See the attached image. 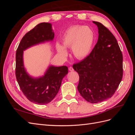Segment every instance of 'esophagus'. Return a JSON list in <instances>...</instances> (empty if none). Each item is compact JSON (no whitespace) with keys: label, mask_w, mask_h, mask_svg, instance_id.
I'll return each instance as SVG.
<instances>
[{"label":"esophagus","mask_w":135,"mask_h":135,"mask_svg":"<svg viewBox=\"0 0 135 135\" xmlns=\"http://www.w3.org/2000/svg\"><path fill=\"white\" fill-rule=\"evenodd\" d=\"M69 70L70 71H74V69L73 68V67H70L69 68Z\"/></svg>","instance_id":"1"}]
</instances>
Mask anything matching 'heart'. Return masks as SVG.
Masks as SVG:
<instances>
[{
    "label": "heart",
    "mask_w": 135,
    "mask_h": 135,
    "mask_svg": "<svg viewBox=\"0 0 135 135\" xmlns=\"http://www.w3.org/2000/svg\"><path fill=\"white\" fill-rule=\"evenodd\" d=\"M95 39V35L88 26L75 25L69 27L62 36V46L57 43L56 48L58 54L63 57L68 55L67 48H71L76 59L81 60L90 54Z\"/></svg>",
    "instance_id": "heart-1"
}]
</instances>
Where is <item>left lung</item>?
<instances>
[{
	"mask_svg": "<svg viewBox=\"0 0 135 135\" xmlns=\"http://www.w3.org/2000/svg\"><path fill=\"white\" fill-rule=\"evenodd\" d=\"M93 23L98 27L97 42L89 56L73 66L79 76L78 90L92 104L112 97L123 76V56L115 36L100 22Z\"/></svg>",
	"mask_w": 135,
	"mask_h": 135,
	"instance_id": "8db88e82",
	"label": "left lung"
}]
</instances>
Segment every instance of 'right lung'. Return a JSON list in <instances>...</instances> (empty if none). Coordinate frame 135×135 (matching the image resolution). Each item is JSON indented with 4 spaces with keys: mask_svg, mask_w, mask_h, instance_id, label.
I'll list each match as a JSON object with an SVG mask.
<instances>
[{
    "mask_svg": "<svg viewBox=\"0 0 135 135\" xmlns=\"http://www.w3.org/2000/svg\"><path fill=\"white\" fill-rule=\"evenodd\" d=\"M54 37L51 23H39L23 36L16 51V79L24 95L36 104H47L54 99L62 79L68 73V68L66 66L57 67L51 65L43 76L33 77L24 66L23 51L36 45L52 42Z\"/></svg>",
    "mask_w": 135,
    "mask_h": 135,
    "instance_id": "add662e5",
    "label": "right lung"
}]
</instances>
